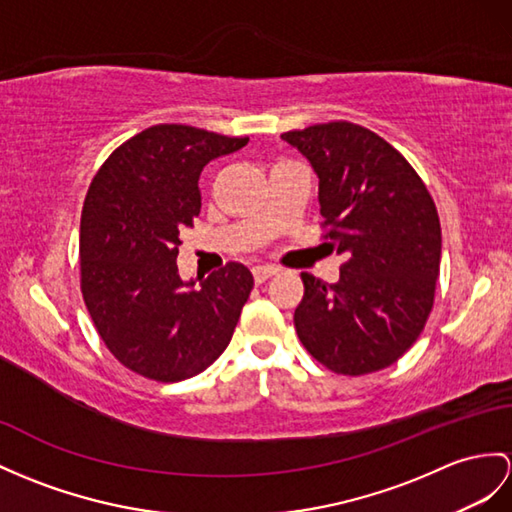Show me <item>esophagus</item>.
Returning <instances> with one entry per match:
<instances>
[{"instance_id": "34e87169", "label": "esophagus", "mask_w": 512, "mask_h": 512, "mask_svg": "<svg viewBox=\"0 0 512 512\" xmlns=\"http://www.w3.org/2000/svg\"><path fill=\"white\" fill-rule=\"evenodd\" d=\"M252 273H254V280H256L258 284H263V282L269 280L271 276H276L278 269H276V267H269V265H258V267L252 269Z\"/></svg>"}]
</instances>
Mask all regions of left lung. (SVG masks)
Listing matches in <instances>:
<instances>
[{"label":"left lung","instance_id":"1","mask_svg":"<svg viewBox=\"0 0 512 512\" xmlns=\"http://www.w3.org/2000/svg\"><path fill=\"white\" fill-rule=\"evenodd\" d=\"M282 141L317 173L326 236L345 256L336 284L302 273L299 341L343 376L389 367L426 326L439 278L441 223L426 184L395 147L350 121Z\"/></svg>","mask_w":512,"mask_h":512}]
</instances>
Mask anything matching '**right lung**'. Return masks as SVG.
Returning a JSON list of instances; mask_svg holds the SVG:
<instances>
[{
    "mask_svg": "<svg viewBox=\"0 0 512 512\" xmlns=\"http://www.w3.org/2000/svg\"><path fill=\"white\" fill-rule=\"evenodd\" d=\"M247 141L176 123L147 128L110 154L84 199V304L112 356L149 380L213 365L254 289L241 263L191 280L176 265L180 232L202 208L199 173Z\"/></svg>",
    "mask_w": 512,
    "mask_h": 512,
    "instance_id": "obj_1",
    "label": "right lung"
}]
</instances>
